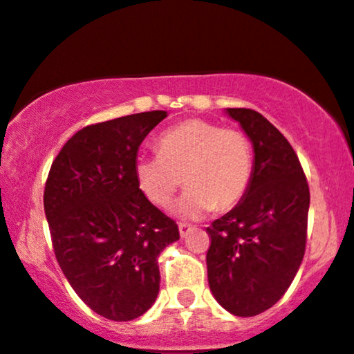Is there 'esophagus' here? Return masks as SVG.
Returning <instances> with one entry per match:
<instances>
[{
    "label": "esophagus",
    "mask_w": 354,
    "mask_h": 354,
    "mask_svg": "<svg viewBox=\"0 0 354 354\" xmlns=\"http://www.w3.org/2000/svg\"><path fill=\"white\" fill-rule=\"evenodd\" d=\"M178 228H180V236H181V238H188L191 231L194 230L193 226H191V225H186V223H181V225L178 226Z\"/></svg>",
    "instance_id": "obj_1"
}]
</instances>
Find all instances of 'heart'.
<instances>
[{"label":"heart","instance_id":"1","mask_svg":"<svg viewBox=\"0 0 354 354\" xmlns=\"http://www.w3.org/2000/svg\"><path fill=\"white\" fill-rule=\"evenodd\" d=\"M158 154L138 156V188L153 205L168 206L178 188L188 186L174 213L198 219L211 209L226 211L245 198L253 180L254 154L245 133L188 120L158 138Z\"/></svg>","mask_w":354,"mask_h":354}]
</instances>
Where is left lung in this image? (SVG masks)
<instances>
[{
    "label": "left lung",
    "mask_w": 354,
    "mask_h": 354,
    "mask_svg": "<svg viewBox=\"0 0 354 354\" xmlns=\"http://www.w3.org/2000/svg\"><path fill=\"white\" fill-rule=\"evenodd\" d=\"M254 149L245 198L214 219L206 266L216 301L231 315L256 316L286 293L306 248L310 188L295 149L254 109L226 108Z\"/></svg>",
    "instance_id": "8db88e82"
}]
</instances>
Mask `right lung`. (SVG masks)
<instances>
[{"label": "right lung", "instance_id": "obj_1", "mask_svg": "<svg viewBox=\"0 0 354 354\" xmlns=\"http://www.w3.org/2000/svg\"><path fill=\"white\" fill-rule=\"evenodd\" d=\"M166 111L89 124L66 141L44 186V214L61 271L93 311L145 315L160 291L158 256L178 225L138 188V148Z\"/></svg>", "mask_w": 354, "mask_h": 354}]
</instances>
